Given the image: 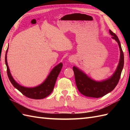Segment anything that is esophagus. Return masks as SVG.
Segmentation results:
<instances>
[{
	"instance_id": "34e87169",
	"label": "esophagus",
	"mask_w": 130,
	"mask_h": 130,
	"mask_svg": "<svg viewBox=\"0 0 130 130\" xmlns=\"http://www.w3.org/2000/svg\"><path fill=\"white\" fill-rule=\"evenodd\" d=\"M69 61L70 62L72 63V62H74V61H75V59H74V57L73 56H70L69 58Z\"/></svg>"
}]
</instances>
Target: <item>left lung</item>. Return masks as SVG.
I'll return each mask as SVG.
<instances>
[{
    "label": "left lung",
    "instance_id": "1",
    "mask_svg": "<svg viewBox=\"0 0 130 130\" xmlns=\"http://www.w3.org/2000/svg\"><path fill=\"white\" fill-rule=\"evenodd\" d=\"M112 38L117 41L120 50L119 63L113 75L109 79L102 82H96L89 78L78 68L74 67L73 69L75 75L76 87L81 94L92 98H100L111 92L116 87L121 77L124 65V55L120 40L117 35L109 30Z\"/></svg>",
    "mask_w": 130,
    "mask_h": 130
}]
</instances>
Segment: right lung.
Returning <instances> with one entry per match:
<instances>
[{
    "label": "right lung",
    "instance_id": "1",
    "mask_svg": "<svg viewBox=\"0 0 130 130\" xmlns=\"http://www.w3.org/2000/svg\"><path fill=\"white\" fill-rule=\"evenodd\" d=\"M8 49L7 50L6 54L5 56V62L7 66V74L8 76L11 83L14 87L16 89H17L19 92H21L24 95L29 98L35 99H40L46 98V96L49 95L53 91L56 83L57 76L61 70L62 67V63L61 62L59 64L56 66L50 73L47 78L42 83L41 85L34 88H26L21 86L17 83L10 73V70L8 67L7 60V54L8 52Z\"/></svg>",
    "mask_w": 130,
    "mask_h": 130
}]
</instances>
